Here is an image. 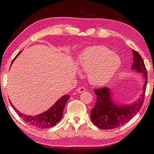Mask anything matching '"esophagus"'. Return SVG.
<instances>
[{
  "label": "esophagus",
  "mask_w": 154,
  "mask_h": 154,
  "mask_svg": "<svg viewBox=\"0 0 154 154\" xmlns=\"http://www.w3.org/2000/svg\"><path fill=\"white\" fill-rule=\"evenodd\" d=\"M77 91L78 93H82L83 92H85V89L83 87H80V88H78V89L77 90Z\"/></svg>",
  "instance_id": "34e87169"
}]
</instances>
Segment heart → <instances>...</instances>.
<instances>
[{"label": "heart", "mask_w": 154, "mask_h": 154, "mask_svg": "<svg viewBox=\"0 0 154 154\" xmlns=\"http://www.w3.org/2000/svg\"><path fill=\"white\" fill-rule=\"evenodd\" d=\"M79 69L87 72L90 84L103 86L113 79L122 65L118 54L104 45L91 46L81 52L77 58Z\"/></svg>", "instance_id": "b5f03b06"}]
</instances>
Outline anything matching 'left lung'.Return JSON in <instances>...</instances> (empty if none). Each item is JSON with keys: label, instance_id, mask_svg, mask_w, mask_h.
<instances>
[{"label": "left lung", "instance_id": "8db88e82", "mask_svg": "<svg viewBox=\"0 0 154 154\" xmlns=\"http://www.w3.org/2000/svg\"><path fill=\"white\" fill-rule=\"evenodd\" d=\"M134 55L132 70L140 73L145 79L143 93L138 100L130 105L115 103L112 98L113 92L108 88L94 90L97 97L95 106L91 110L90 118L93 124L100 129H114L128 123L141 108L145 98L147 83V72L142 57L132 49Z\"/></svg>", "mask_w": 154, "mask_h": 154}]
</instances>
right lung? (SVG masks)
I'll use <instances>...</instances> for the list:
<instances>
[{"label":"right lung","mask_w":154,"mask_h":154,"mask_svg":"<svg viewBox=\"0 0 154 154\" xmlns=\"http://www.w3.org/2000/svg\"><path fill=\"white\" fill-rule=\"evenodd\" d=\"M22 51H20L15 58L13 60L12 63L15 60V59L19 56V54ZM11 63V64H12ZM70 97L69 95H64L62 96L56 101V103L49 108L48 110L43 112L36 116H26L24 113H20L17 109L14 107V106L11 103V106L14 107L15 112L18 114L20 118H22L26 123L36 128H49L53 127L58 123L63 116V111L65 107V105L67 103L68 100Z\"/></svg>","instance_id":"obj_1"}]
</instances>
